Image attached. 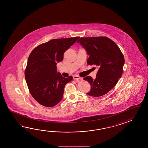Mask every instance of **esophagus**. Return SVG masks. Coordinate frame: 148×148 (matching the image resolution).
Returning <instances> with one entry per match:
<instances>
[{
    "instance_id": "obj_1",
    "label": "esophagus",
    "mask_w": 148,
    "mask_h": 148,
    "mask_svg": "<svg viewBox=\"0 0 148 148\" xmlns=\"http://www.w3.org/2000/svg\"><path fill=\"white\" fill-rule=\"evenodd\" d=\"M73 79H74L75 80H77V81H79V80H82V77H79L78 75H74V76L73 77Z\"/></svg>"
}]
</instances>
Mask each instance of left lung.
I'll return each instance as SVG.
<instances>
[{"instance_id": "left-lung-1", "label": "left lung", "mask_w": 148, "mask_h": 148, "mask_svg": "<svg viewBox=\"0 0 148 148\" xmlns=\"http://www.w3.org/2000/svg\"><path fill=\"white\" fill-rule=\"evenodd\" d=\"M80 43L89 57L88 65L97 66L99 68L95 79L87 76L84 78L90 84L87 94L99 97L107 94L116 85L123 73L124 57L116 43L107 37L80 38Z\"/></svg>"}]
</instances>
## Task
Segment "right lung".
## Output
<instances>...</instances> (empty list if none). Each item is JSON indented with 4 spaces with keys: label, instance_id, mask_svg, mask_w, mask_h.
Returning <instances> with one entry per match:
<instances>
[{
    "label": "right lung",
    "instance_id": "1",
    "mask_svg": "<svg viewBox=\"0 0 148 148\" xmlns=\"http://www.w3.org/2000/svg\"><path fill=\"white\" fill-rule=\"evenodd\" d=\"M79 37L57 38L40 44L31 52L25 71L29 91L39 104L53 107L61 101L65 85L73 77L64 78L57 72V63Z\"/></svg>",
    "mask_w": 148,
    "mask_h": 148
}]
</instances>
